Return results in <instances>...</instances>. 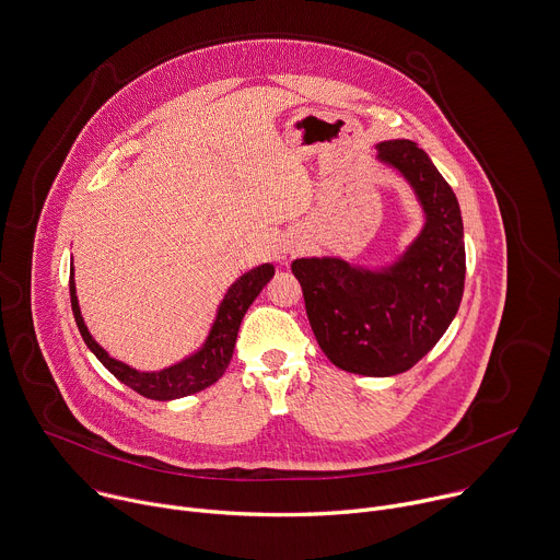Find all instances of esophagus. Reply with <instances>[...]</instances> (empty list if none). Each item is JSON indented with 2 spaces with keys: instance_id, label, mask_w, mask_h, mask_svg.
<instances>
[{
  "instance_id": "1",
  "label": "esophagus",
  "mask_w": 560,
  "mask_h": 560,
  "mask_svg": "<svg viewBox=\"0 0 560 560\" xmlns=\"http://www.w3.org/2000/svg\"><path fill=\"white\" fill-rule=\"evenodd\" d=\"M289 254H293V249H289Z\"/></svg>"
}]
</instances>
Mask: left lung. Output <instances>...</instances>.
Returning a JSON list of instances; mask_svg holds the SVG:
<instances>
[{
	"mask_svg": "<svg viewBox=\"0 0 560 560\" xmlns=\"http://www.w3.org/2000/svg\"><path fill=\"white\" fill-rule=\"evenodd\" d=\"M421 207V230L384 265L298 258L291 271L324 355L342 371L390 377L412 369L448 330L466 280L464 220L453 187L408 139L377 143Z\"/></svg>",
	"mask_w": 560,
	"mask_h": 560,
	"instance_id": "8db88e82",
	"label": "left lung"
}]
</instances>
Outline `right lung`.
<instances>
[{
  "instance_id": "obj_1",
  "label": "right lung",
  "mask_w": 560,
  "mask_h": 560,
  "mask_svg": "<svg viewBox=\"0 0 560 560\" xmlns=\"http://www.w3.org/2000/svg\"><path fill=\"white\" fill-rule=\"evenodd\" d=\"M273 276H276V267L271 262H265V265L243 273L228 289V293L222 295L202 345L196 351H191L189 355H185L183 360H178L165 369H159V371H141V369H135V366L117 360V358H112L92 338V332L88 330L85 319L81 315L72 262H70V302H72L74 322L79 326V332H81L85 347L96 355V360L112 375L148 399L172 401V399H180V397L194 395L198 390H205L207 386L215 384L222 377V373L228 371L232 355H234L241 322H243L247 308L252 306V302L260 295V291L267 287V282Z\"/></svg>"
}]
</instances>
